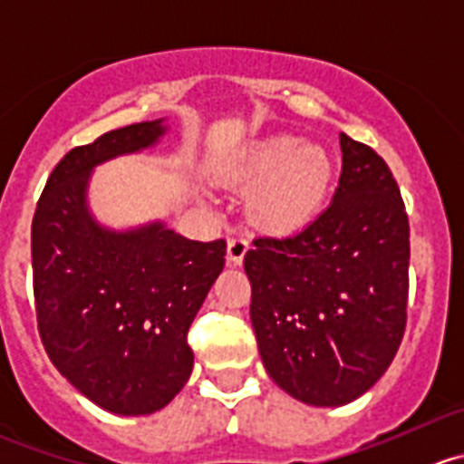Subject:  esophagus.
Listing matches in <instances>:
<instances>
[{
    "label": "esophagus",
    "instance_id": "obj_1",
    "mask_svg": "<svg viewBox=\"0 0 464 464\" xmlns=\"http://www.w3.org/2000/svg\"><path fill=\"white\" fill-rule=\"evenodd\" d=\"M249 251V242L245 237H228L227 245V258L231 265H242L245 254Z\"/></svg>",
    "mask_w": 464,
    "mask_h": 464
}]
</instances>
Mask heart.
I'll return each mask as SVG.
<instances>
[{"instance_id": "1", "label": "heart", "mask_w": 464, "mask_h": 464, "mask_svg": "<svg viewBox=\"0 0 464 464\" xmlns=\"http://www.w3.org/2000/svg\"><path fill=\"white\" fill-rule=\"evenodd\" d=\"M233 177L251 186L246 192L251 224L274 236H287L308 227L324 208L333 160L322 145L272 136L245 151Z\"/></svg>"}]
</instances>
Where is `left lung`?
Masks as SVG:
<instances>
[{"instance_id":"1","label":"left lung","mask_w":464,"mask_h":464,"mask_svg":"<svg viewBox=\"0 0 464 464\" xmlns=\"http://www.w3.org/2000/svg\"><path fill=\"white\" fill-rule=\"evenodd\" d=\"M333 201L305 228L256 237L245 256L251 324L274 383L310 406H344L390 367L406 331L411 227L392 172L340 133Z\"/></svg>"}]
</instances>
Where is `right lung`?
Wrapping results in <instances>:
<instances>
[{
	"mask_svg": "<svg viewBox=\"0 0 464 464\" xmlns=\"http://www.w3.org/2000/svg\"><path fill=\"white\" fill-rule=\"evenodd\" d=\"M163 120L74 147L49 174L31 224L38 333L58 372L115 415H151L192 374L188 331L224 269L227 242L163 222L111 231L88 210L94 165L156 145Z\"/></svg>",
	"mask_w": 464,
	"mask_h": 464,
	"instance_id": "1",
	"label": "right lung"
}]
</instances>
